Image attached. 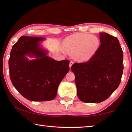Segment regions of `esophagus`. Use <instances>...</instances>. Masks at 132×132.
I'll use <instances>...</instances> for the list:
<instances>
[{"label":"esophagus","instance_id":"obj_1","mask_svg":"<svg viewBox=\"0 0 132 132\" xmlns=\"http://www.w3.org/2000/svg\"><path fill=\"white\" fill-rule=\"evenodd\" d=\"M74 64V62L73 61H70V63H69V67H70V68H71V67L72 66V65Z\"/></svg>","mask_w":132,"mask_h":132}]
</instances>
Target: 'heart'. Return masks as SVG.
<instances>
[{"mask_svg": "<svg viewBox=\"0 0 132 132\" xmlns=\"http://www.w3.org/2000/svg\"><path fill=\"white\" fill-rule=\"evenodd\" d=\"M63 47L67 52L73 53L74 58L78 61L85 62L97 53L100 48L101 41L96 36L78 34L66 38Z\"/></svg>", "mask_w": 132, "mask_h": 132, "instance_id": "obj_1", "label": "heart"}]
</instances>
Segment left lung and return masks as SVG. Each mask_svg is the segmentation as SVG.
<instances>
[{
	"instance_id": "1",
	"label": "left lung",
	"mask_w": 132,
	"mask_h": 132,
	"mask_svg": "<svg viewBox=\"0 0 132 132\" xmlns=\"http://www.w3.org/2000/svg\"><path fill=\"white\" fill-rule=\"evenodd\" d=\"M100 34L101 47L95 56L71 67L78 96L86 103L106 100L117 89L123 74V53L118 39L106 32Z\"/></svg>"
}]
</instances>
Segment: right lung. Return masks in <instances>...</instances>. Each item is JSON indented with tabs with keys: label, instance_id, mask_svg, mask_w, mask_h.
Wrapping results in <instances>:
<instances>
[{
	"label": "right lung",
	"instance_id": "add662e5",
	"mask_svg": "<svg viewBox=\"0 0 132 132\" xmlns=\"http://www.w3.org/2000/svg\"><path fill=\"white\" fill-rule=\"evenodd\" d=\"M45 38L21 36L13 45L9 59L12 84L22 96L30 101L53 100L58 87L69 70V61H55L47 56L41 47ZM26 56L35 57L29 60Z\"/></svg>",
	"mask_w": 132,
	"mask_h": 132
}]
</instances>
